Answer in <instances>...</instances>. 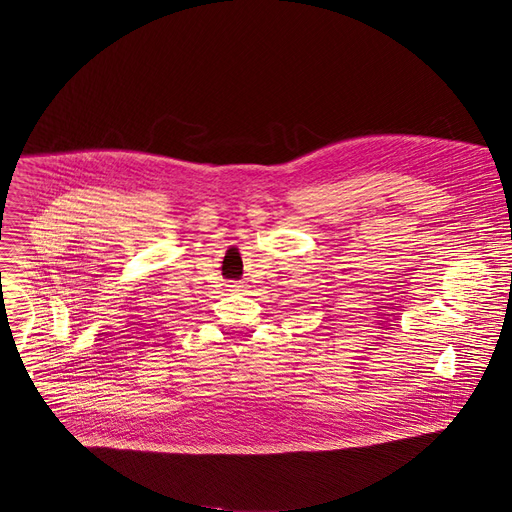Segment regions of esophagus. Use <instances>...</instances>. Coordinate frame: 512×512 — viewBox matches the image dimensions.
<instances>
[{"mask_svg": "<svg viewBox=\"0 0 512 512\" xmlns=\"http://www.w3.org/2000/svg\"><path fill=\"white\" fill-rule=\"evenodd\" d=\"M228 288H230V292H241V290H243V286H241V284H238V282H234V284H230V286H228Z\"/></svg>", "mask_w": 512, "mask_h": 512, "instance_id": "obj_1", "label": "esophagus"}]
</instances>
